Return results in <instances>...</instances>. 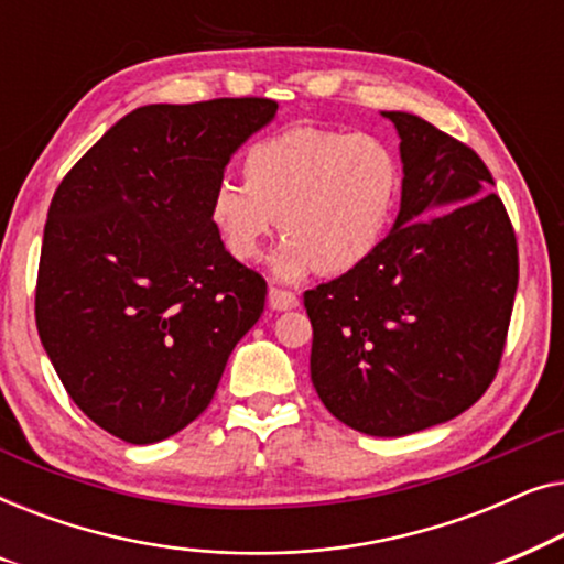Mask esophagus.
I'll list each match as a JSON object with an SVG mask.
<instances>
[{
  "label": "esophagus",
  "mask_w": 564,
  "mask_h": 564,
  "mask_svg": "<svg viewBox=\"0 0 564 564\" xmlns=\"http://www.w3.org/2000/svg\"><path fill=\"white\" fill-rule=\"evenodd\" d=\"M267 300H269V307H272V311H292V307H297V303H300L295 292L276 290V288L269 290Z\"/></svg>",
  "instance_id": "1"
}]
</instances>
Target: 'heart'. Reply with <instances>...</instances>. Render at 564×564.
<instances>
[{
  "mask_svg": "<svg viewBox=\"0 0 564 564\" xmlns=\"http://www.w3.org/2000/svg\"><path fill=\"white\" fill-rule=\"evenodd\" d=\"M246 184H215L207 215L238 261L264 253L280 223L284 241L272 257L282 282L313 269L346 274L388 238L403 197V169L380 138L297 126L253 143Z\"/></svg>",
  "mask_w": 564,
  "mask_h": 564,
  "instance_id": "obj_1",
  "label": "heart"
}]
</instances>
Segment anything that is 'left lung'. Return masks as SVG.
<instances>
[{
	"label": "left lung",
	"instance_id": "left-lung-1",
	"mask_svg": "<svg viewBox=\"0 0 564 564\" xmlns=\"http://www.w3.org/2000/svg\"><path fill=\"white\" fill-rule=\"evenodd\" d=\"M395 126L403 197L365 264L307 290L311 380L338 421L405 436L488 390L511 321L519 253L492 176L465 143L411 112Z\"/></svg>",
	"mask_w": 564,
	"mask_h": 564
}]
</instances>
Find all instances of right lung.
Segmentation results:
<instances>
[{"mask_svg": "<svg viewBox=\"0 0 564 564\" xmlns=\"http://www.w3.org/2000/svg\"><path fill=\"white\" fill-rule=\"evenodd\" d=\"M274 118L259 97L138 107L51 199L37 334L82 413L122 442L156 444L195 421L264 311L267 282L226 251L207 203Z\"/></svg>", "mask_w": 564, "mask_h": 564, "instance_id": "obj_1", "label": "right lung"}]
</instances>
